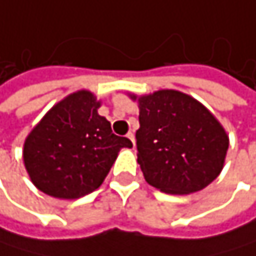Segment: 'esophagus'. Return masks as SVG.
<instances>
[{
	"label": "esophagus",
	"instance_id": "obj_1",
	"mask_svg": "<svg viewBox=\"0 0 256 256\" xmlns=\"http://www.w3.org/2000/svg\"><path fill=\"white\" fill-rule=\"evenodd\" d=\"M127 138H129V140L132 141V144L135 146V135H134V132H129V134H127Z\"/></svg>",
	"mask_w": 256,
	"mask_h": 256
}]
</instances>
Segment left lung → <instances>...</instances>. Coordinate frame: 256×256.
Here are the masks:
<instances>
[{
  "label": "left lung",
  "mask_w": 256,
  "mask_h": 256,
  "mask_svg": "<svg viewBox=\"0 0 256 256\" xmlns=\"http://www.w3.org/2000/svg\"><path fill=\"white\" fill-rule=\"evenodd\" d=\"M129 97L140 108L136 148L147 184L162 192L191 194L222 173L229 136L202 103L174 89Z\"/></svg>",
  "instance_id": "left-lung-1"
}]
</instances>
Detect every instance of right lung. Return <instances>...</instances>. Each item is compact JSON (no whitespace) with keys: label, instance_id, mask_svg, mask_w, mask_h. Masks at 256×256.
Listing matches in <instances>:
<instances>
[{"label":"right lung","instance_id":"1","mask_svg":"<svg viewBox=\"0 0 256 256\" xmlns=\"http://www.w3.org/2000/svg\"><path fill=\"white\" fill-rule=\"evenodd\" d=\"M102 102L88 89L54 104L24 141V166L33 185L56 198L72 200L96 191L130 140L112 134L98 115Z\"/></svg>","mask_w":256,"mask_h":256}]
</instances>
